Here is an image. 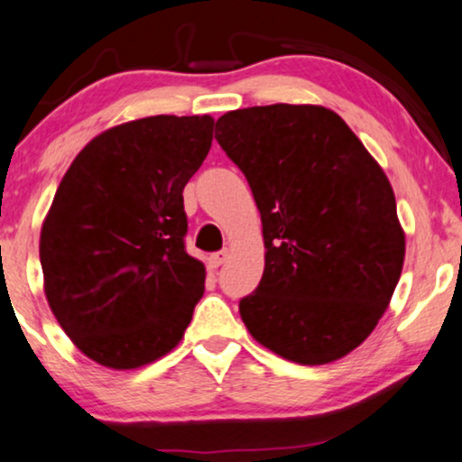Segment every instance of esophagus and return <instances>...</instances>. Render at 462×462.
I'll use <instances>...</instances> for the list:
<instances>
[{
    "label": "esophagus",
    "instance_id": "obj_1",
    "mask_svg": "<svg viewBox=\"0 0 462 462\" xmlns=\"http://www.w3.org/2000/svg\"><path fill=\"white\" fill-rule=\"evenodd\" d=\"M227 260V251H217V254H211L208 255V266L211 268H219L224 262Z\"/></svg>",
    "mask_w": 462,
    "mask_h": 462
}]
</instances>
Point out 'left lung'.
<instances>
[{
  "instance_id": "left-lung-1",
  "label": "left lung",
  "mask_w": 462,
  "mask_h": 462,
  "mask_svg": "<svg viewBox=\"0 0 462 462\" xmlns=\"http://www.w3.org/2000/svg\"><path fill=\"white\" fill-rule=\"evenodd\" d=\"M215 138L262 215L264 273L238 305L251 337L285 360L328 365L386 313L405 260L393 185L335 110H230Z\"/></svg>"
}]
</instances>
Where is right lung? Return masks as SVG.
Listing matches in <instances>:
<instances>
[{
  "mask_svg": "<svg viewBox=\"0 0 462 462\" xmlns=\"http://www.w3.org/2000/svg\"><path fill=\"white\" fill-rule=\"evenodd\" d=\"M215 119L157 115L102 132L63 174L40 232L44 294L97 365L130 371L172 352L204 294L185 251L183 189Z\"/></svg>",
  "mask_w": 462,
  "mask_h": 462,
  "instance_id": "obj_1",
  "label": "right lung"
}]
</instances>
